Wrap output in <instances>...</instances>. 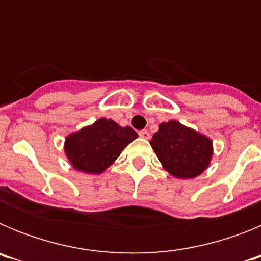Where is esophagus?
<instances>
[{
  "instance_id": "obj_1",
  "label": "esophagus",
  "mask_w": 261,
  "mask_h": 261,
  "mask_svg": "<svg viewBox=\"0 0 261 261\" xmlns=\"http://www.w3.org/2000/svg\"><path fill=\"white\" fill-rule=\"evenodd\" d=\"M138 135H140V137L141 138H145V140H149V138H150V133H149V130H146V129H142V130H140V132H138Z\"/></svg>"
}]
</instances>
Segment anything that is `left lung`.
<instances>
[{
	"label": "left lung",
	"mask_w": 261,
	"mask_h": 261,
	"mask_svg": "<svg viewBox=\"0 0 261 261\" xmlns=\"http://www.w3.org/2000/svg\"><path fill=\"white\" fill-rule=\"evenodd\" d=\"M150 145L163 167L180 179L199 176L211 162V140L175 120L159 125Z\"/></svg>",
	"instance_id": "8db88e82"
}]
</instances>
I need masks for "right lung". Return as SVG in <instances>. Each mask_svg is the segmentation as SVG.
<instances>
[{
    "label": "right lung",
    "instance_id": "1",
    "mask_svg": "<svg viewBox=\"0 0 261 261\" xmlns=\"http://www.w3.org/2000/svg\"><path fill=\"white\" fill-rule=\"evenodd\" d=\"M137 138L130 126L99 119L66 138L65 151L73 167L86 174H100L115 162L128 144Z\"/></svg>",
    "mask_w": 261,
    "mask_h": 261
}]
</instances>
